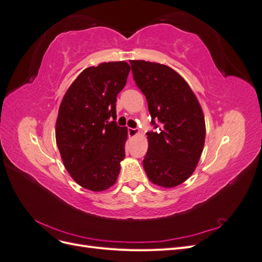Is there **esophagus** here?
<instances>
[{"label":"esophagus","mask_w":262,"mask_h":262,"mask_svg":"<svg viewBox=\"0 0 262 262\" xmlns=\"http://www.w3.org/2000/svg\"><path fill=\"white\" fill-rule=\"evenodd\" d=\"M139 133H140V131L138 129H133V128L128 129V134H129V137H131V138L137 137Z\"/></svg>","instance_id":"esophagus-1"}]
</instances>
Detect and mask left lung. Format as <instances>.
<instances>
[{"label": "left lung", "instance_id": "left-lung-1", "mask_svg": "<svg viewBox=\"0 0 262 262\" xmlns=\"http://www.w3.org/2000/svg\"><path fill=\"white\" fill-rule=\"evenodd\" d=\"M134 81L145 95L155 132H147L143 167L150 182L177 187L192 175L204 146L200 102L179 73L161 63L131 60Z\"/></svg>", "mask_w": 262, "mask_h": 262}]
</instances>
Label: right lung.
I'll use <instances>...</instances> for the list:
<instances>
[{"mask_svg":"<svg viewBox=\"0 0 262 262\" xmlns=\"http://www.w3.org/2000/svg\"><path fill=\"white\" fill-rule=\"evenodd\" d=\"M124 61L104 62L83 70L59 107L55 140L70 176L95 192L114 186L124 158L128 129L118 126L117 95L130 72Z\"/></svg>","mask_w":262,"mask_h":262,"instance_id":"right-lung-1","label":"right lung"}]
</instances>
